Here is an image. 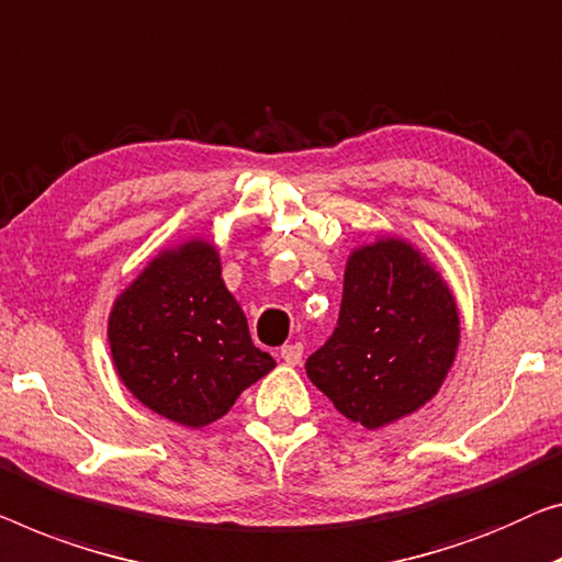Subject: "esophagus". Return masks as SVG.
<instances>
[{
  "label": "esophagus",
  "mask_w": 562,
  "mask_h": 562,
  "mask_svg": "<svg viewBox=\"0 0 562 562\" xmlns=\"http://www.w3.org/2000/svg\"><path fill=\"white\" fill-rule=\"evenodd\" d=\"M280 358L288 366H297L300 361H303V346H300V342H290V346H282Z\"/></svg>",
  "instance_id": "34e87169"
}]
</instances>
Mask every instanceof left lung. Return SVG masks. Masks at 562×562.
I'll return each instance as SVG.
<instances>
[{"instance_id": "obj_1", "label": "left lung", "mask_w": 562, "mask_h": 562, "mask_svg": "<svg viewBox=\"0 0 562 562\" xmlns=\"http://www.w3.org/2000/svg\"><path fill=\"white\" fill-rule=\"evenodd\" d=\"M457 348L447 280L412 241L379 237L350 252L338 328L305 371L348 422L373 431L429 404Z\"/></svg>"}]
</instances>
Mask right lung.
Returning <instances> with one entry per match:
<instances>
[{"label": "right lung", "mask_w": 562, "mask_h": 562, "mask_svg": "<svg viewBox=\"0 0 562 562\" xmlns=\"http://www.w3.org/2000/svg\"><path fill=\"white\" fill-rule=\"evenodd\" d=\"M108 342L123 386L189 429L222 418L274 368L222 280L220 249L199 237L158 252L115 297Z\"/></svg>", "instance_id": "add662e5"}]
</instances>
